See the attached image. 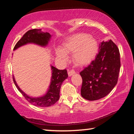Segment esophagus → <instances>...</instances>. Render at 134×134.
<instances>
[{"label":"esophagus","instance_id":"34e87169","mask_svg":"<svg viewBox=\"0 0 134 134\" xmlns=\"http://www.w3.org/2000/svg\"><path fill=\"white\" fill-rule=\"evenodd\" d=\"M75 73H76V72L74 70H70L69 72H68V74H69V76H71L72 74H74Z\"/></svg>","mask_w":134,"mask_h":134}]
</instances>
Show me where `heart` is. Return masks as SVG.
<instances>
[{
	"label": "heart",
	"mask_w": 134,
	"mask_h": 134,
	"mask_svg": "<svg viewBox=\"0 0 134 134\" xmlns=\"http://www.w3.org/2000/svg\"><path fill=\"white\" fill-rule=\"evenodd\" d=\"M98 50V43L93 37L85 33L76 34L65 40L63 49L57 48V57L67 60V54H73L72 59L77 64L84 65L91 63L96 57Z\"/></svg>",
	"instance_id": "b5f03b06"
}]
</instances>
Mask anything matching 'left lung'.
Listing matches in <instances>:
<instances>
[{
	"mask_svg": "<svg viewBox=\"0 0 134 134\" xmlns=\"http://www.w3.org/2000/svg\"><path fill=\"white\" fill-rule=\"evenodd\" d=\"M96 58L80 72L82 77L81 95L96 100L109 93L117 84L121 67L120 54L112 40L102 42Z\"/></svg>",
	"mask_w": 134,
	"mask_h": 134,
	"instance_id": "left-lung-1",
	"label": "left lung"
}]
</instances>
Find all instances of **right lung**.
Here are the masks:
<instances>
[{
  "label": "right lung",
  "mask_w": 134,
  "mask_h": 134,
  "mask_svg": "<svg viewBox=\"0 0 134 134\" xmlns=\"http://www.w3.org/2000/svg\"><path fill=\"white\" fill-rule=\"evenodd\" d=\"M51 35L49 32H44L41 29H31L25 34L23 37L19 40L13 48L16 50L19 47L28 44H34L45 47L48 44ZM52 76L48 89L46 93L42 96L32 97L28 96L20 89L16 82L14 77H13V82L16 86L18 90L21 93L29 103L38 107H48L54 105L60 98L61 86L63 81L68 77L66 70H58L55 67L51 65Z\"/></svg>",
  "instance_id": "obj_1"
}]
</instances>
